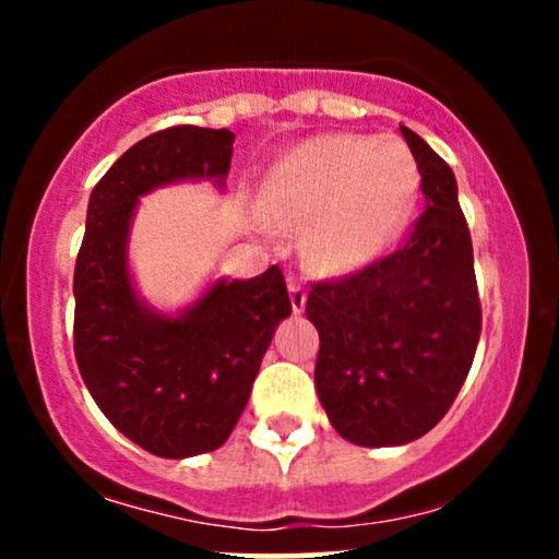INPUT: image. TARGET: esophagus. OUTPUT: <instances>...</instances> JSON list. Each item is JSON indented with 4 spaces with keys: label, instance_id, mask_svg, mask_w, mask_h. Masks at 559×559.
Listing matches in <instances>:
<instances>
[{
    "label": "esophagus",
    "instance_id": "1",
    "mask_svg": "<svg viewBox=\"0 0 559 559\" xmlns=\"http://www.w3.org/2000/svg\"><path fill=\"white\" fill-rule=\"evenodd\" d=\"M288 297H292V310L297 312H305V307H307V292H305V286L299 284V281H292V284H288Z\"/></svg>",
    "mask_w": 559,
    "mask_h": 559
}]
</instances>
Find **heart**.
<instances>
[{
  "label": "heart",
  "mask_w": 559,
  "mask_h": 559,
  "mask_svg": "<svg viewBox=\"0 0 559 559\" xmlns=\"http://www.w3.org/2000/svg\"><path fill=\"white\" fill-rule=\"evenodd\" d=\"M420 168L400 136L329 133L294 146L262 186V213L305 223V252L329 273L373 265L420 202Z\"/></svg>",
  "instance_id": "obj_1"
}]
</instances>
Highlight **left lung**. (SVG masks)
<instances>
[{"instance_id": "left-lung-1", "label": "left lung", "mask_w": 559, "mask_h": 559, "mask_svg": "<svg viewBox=\"0 0 559 559\" xmlns=\"http://www.w3.org/2000/svg\"><path fill=\"white\" fill-rule=\"evenodd\" d=\"M400 128L418 159L426 213L402 249L318 284L305 310L320 336V404L357 447H402L431 431L463 389L480 336L457 178L418 133Z\"/></svg>"}]
</instances>
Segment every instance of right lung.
<instances>
[{"mask_svg": "<svg viewBox=\"0 0 559 559\" xmlns=\"http://www.w3.org/2000/svg\"><path fill=\"white\" fill-rule=\"evenodd\" d=\"M228 128L176 126L141 139L88 197L75 260V360L105 418L165 460L213 452L239 423L281 320L292 316L284 273L210 278L189 305L141 297L128 258L141 197L173 183L226 189Z\"/></svg>", "mask_w": 559, "mask_h": 559, "instance_id": "right-lung-1", "label": "right lung"}]
</instances>
